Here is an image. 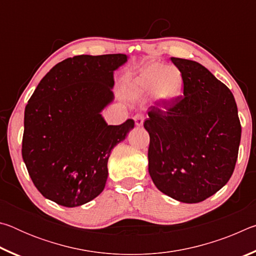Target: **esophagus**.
<instances>
[{"mask_svg": "<svg viewBox=\"0 0 256 256\" xmlns=\"http://www.w3.org/2000/svg\"><path fill=\"white\" fill-rule=\"evenodd\" d=\"M144 114H136L134 116V122H136V126H142V125H144Z\"/></svg>", "mask_w": 256, "mask_h": 256, "instance_id": "esophagus-1", "label": "esophagus"}]
</instances>
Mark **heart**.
Instances as JSON below:
<instances>
[{"label":"heart","mask_w":256,"mask_h":256,"mask_svg":"<svg viewBox=\"0 0 256 256\" xmlns=\"http://www.w3.org/2000/svg\"><path fill=\"white\" fill-rule=\"evenodd\" d=\"M128 92L133 98L152 92L156 102L172 104L183 92V76L175 66L149 63L130 80Z\"/></svg>","instance_id":"obj_1"}]
</instances>
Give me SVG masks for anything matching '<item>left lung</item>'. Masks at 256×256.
Here are the masks:
<instances>
[{
  "instance_id": "left-lung-1",
  "label": "left lung",
  "mask_w": 256,
  "mask_h": 256,
  "mask_svg": "<svg viewBox=\"0 0 256 256\" xmlns=\"http://www.w3.org/2000/svg\"><path fill=\"white\" fill-rule=\"evenodd\" d=\"M183 76V94L151 106L149 174L159 190L198 203L224 188L237 162L242 126L230 90L196 60L172 58Z\"/></svg>"
}]
</instances>
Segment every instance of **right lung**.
I'll return each instance as SVG.
<instances>
[{
  "label": "right lung",
  "mask_w": 256,
  "mask_h": 256,
  "mask_svg": "<svg viewBox=\"0 0 256 256\" xmlns=\"http://www.w3.org/2000/svg\"><path fill=\"white\" fill-rule=\"evenodd\" d=\"M125 54L78 55L56 64L24 110L22 158L46 198L74 208L105 188L107 162L134 120L108 125L102 110L114 99V71Z\"/></svg>",
  "instance_id": "obj_1"
}]
</instances>
